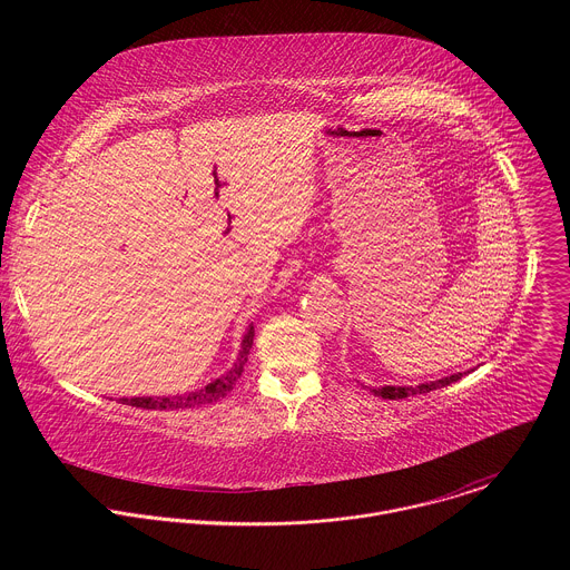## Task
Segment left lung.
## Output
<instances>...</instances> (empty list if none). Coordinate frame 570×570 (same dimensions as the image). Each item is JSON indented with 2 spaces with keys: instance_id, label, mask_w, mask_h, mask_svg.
I'll return each mask as SVG.
<instances>
[{
  "instance_id": "8db88e82",
  "label": "left lung",
  "mask_w": 570,
  "mask_h": 570,
  "mask_svg": "<svg viewBox=\"0 0 570 570\" xmlns=\"http://www.w3.org/2000/svg\"><path fill=\"white\" fill-rule=\"evenodd\" d=\"M458 379H462V372L444 376V379L433 381V383H422V385H415V387L413 385L411 387L385 385V387H370V392H374L376 396H383V399H405V396H411V394H424V392H431V390H438V387H446V385H451Z\"/></svg>"
}]
</instances>
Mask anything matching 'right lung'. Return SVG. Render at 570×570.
I'll use <instances>...</instances> for the list:
<instances>
[{"label": "right lung", "mask_w": 570, "mask_h": 570, "mask_svg": "<svg viewBox=\"0 0 570 570\" xmlns=\"http://www.w3.org/2000/svg\"><path fill=\"white\" fill-rule=\"evenodd\" d=\"M253 338H255V327L248 330V334L243 336L240 343V352L236 363L232 365V370L223 376H218L216 381H212L209 385H205L203 390L189 392V394H176V396H135V399H124L126 405H135V409H150V411H178V409H194V405H203V403H212L216 399H223L240 379L243 365L248 361L250 347H253Z\"/></svg>", "instance_id": "add662e5"}]
</instances>
